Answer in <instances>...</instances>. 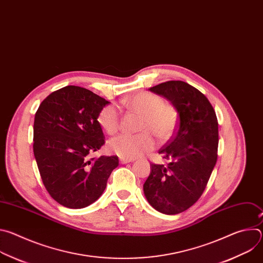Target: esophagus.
Returning a JSON list of instances; mask_svg holds the SVG:
<instances>
[{
    "instance_id": "obj_1",
    "label": "esophagus",
    "mask_w": 263,
    "mask_h": 263,
    "mask_svg": "<svg viewBox=\"0 0 263 263\" xmlns=\"http://www.w3.org/2000/svg\"><path fill=\"white\" fill-rule=\"evenodd\" d=\"M131 161H133V159H128V158H123V157H120V162H121L122 164H126V163H128V162H131Z\"/></svg>"
}]
</instances>
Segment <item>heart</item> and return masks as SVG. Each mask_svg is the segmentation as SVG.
Wrapping results in <instances>:
<instances>
[{
    "label": "heart",
    "instance_id": "heart-1",
    "mask_svg": "<svg viewBox=\"0 0 263 263\" xmlns=\"http://www.w3.org/2000/svg\"><path fill=\"white\" fill-rule=\"evenodd\" d=\"M123 105L141 116L138 127L140 133L121 134L112 138L108 142V148L112 154L133 159L155 147L154 135L160 141H166L174 134L178 125L177 108L173 104L164 102L160 96L149 91H140L126 99ZM98 122L106 133L116 134L121 126V117L117 106L103 107L98 116Z\"/></svg>",
    "mask_w": 263,
    "mask_h": 263
}]
</instances>
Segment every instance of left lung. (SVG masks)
I'll return each mask as SVG.
<instances>
[{"mask_svg":"<svg viewBox=\"0 0 263 263\" xmlns=\"http://www.w3.org/2000/svg\"><path fill=\"white\" fill-rule=\"evenodd\" d=\"M148 90L171 101L179 123L158 152L170 162L152 163L143 193L157 211L178 214L192 207L206 189L217 159V119L205 95L189 83L167 81Z\"/></svg>","mask_w":263,"mask_h":263,"instance_id":"8db88e82","label":"left lung"}]
</instances>
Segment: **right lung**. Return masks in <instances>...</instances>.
Segmentation results:
<instances>
[{"label":"right lung","mask_w":263,"mask_h":263,"mask_svg":"<svg viewBox=\"0 0 263 263\" xmlns=\"http://www.w3.org/2000/svg\"><path fill=\"white\" fill-rule=\"evenodd\" d=\"M109 104L92 91L68 85L49 95L37 109L33 152L46 190L60 205L80 209L96 202L118 165V156L89 159L105 143L98 122Z\"/></svg>","instance_id":"1"}]
</instances>
